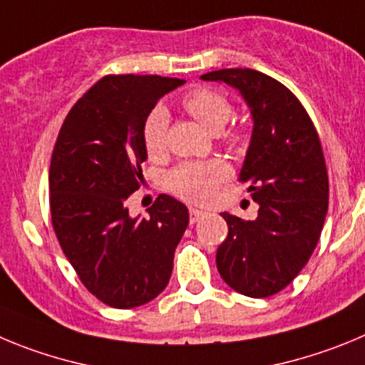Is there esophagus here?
Returning a JSON list of instances; mask_svg holds the SVG:
<instances>
[{
  "mask_svg": "<svg viewBox=\"0 0 365 365\" xmlns=\"http://www.w3.org/2000/svg\"><path fill=\"white\" fill-rule=\"evenodd\" d=\"M203 215H205V212H203V211H200V209H195V207H190V209H189L190 223H195V222H198V220H200V218H203Z\"/></svg>",
  "mask_w": 365,
  "mask_h": 365,
  "instance_id": "esophagus-1",
  "label": "esophagus"
}]
</instances>
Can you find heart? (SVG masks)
Instances as JSON below:
<instances>
[{"label":"heart","instance_id":"obj_1","mask_svg":"<svg viewBox=\"0 0 365 365\" xmlns=\"http://www.w3.org/2000/svg\"><path fill=\"white\" fill-rule=\"evenodd\" d=\"M183 107L190 116L211 133H218L227 125L232 114V105L223 94L212 88H196L183 98ZM169 113L156 107L149 113L143 123V145L149 156H158L165 149V130ZM229 176V169L218 160L212 162H187L176 167L169 176L170 190L187 202L203 203L211 198L216 187Z\"/></svg>","mask_w":365,"mask_h":365}]
</instances>
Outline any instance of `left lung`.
<instances>
[{"instance_id":"left-lung-1","label":"left lung","mask_w":365,"mask_h":365,"mask_svg":"<svg viewBox=\"0 0 365 365\" xmlns=\"http://www.w3.org/2000/svg\"><path fill=\"white\" fill-rule=\"evenodd\" d=\"M200 78L236 88L252 120L238 182L249 185L258 216L222 212L229 235L216 251L220 277L240 294L271 297L309 262L324 227L329 182L320 140L297 96L264 72L222 68Z\"/></svg>"}]
</instances>
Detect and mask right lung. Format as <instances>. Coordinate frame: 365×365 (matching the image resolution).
Masks as SVG:
<instances>
[{"label":"right lung","mask_w":365,"mask_h":365,"mask_svg":"<svg viewBox=\"0 0 365 365\" xmlns=\"http://www.w3.org/2000/svg\"><path fill=\"white\" fill-rule=\"evenodd\" d=\"M183 80L105 76L61 125L48 170L52 225L85 287L103 304L133 309L158 297L189 223L182 202L160 195L149 216H130L127 198L143 182V123Z\"/></svg>","instance_id":"obj_1"}]
</instances>
